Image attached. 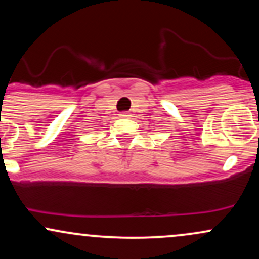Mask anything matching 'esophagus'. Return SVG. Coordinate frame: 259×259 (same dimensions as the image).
<instances>
[{"label": "esophagus", "instance_id": "obj_1", "mask_svg": "<svg viewBox=\"0 0 259 259\" xmlns=\"http://www.w3.org/2000/svg\"><path fill=\"white\" fill-rule=\"evenodd\" d=\"M120 118H127V117H130L129 114H127V113H125V112H123V113H120Z\"/></svg>", "mask_w": 259, "mask_h": 259}]
</instances>
